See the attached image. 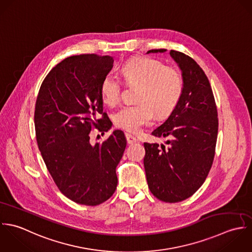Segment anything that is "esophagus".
<instances>
[{
    "mask_svg": "<svg viewBox=\"0 0 252 252\" xmlns=\"http://www.w3.org/2000/svg\"><path fill=\"white\" fill-rule=\"evenodd\" d=\"M126 141L128 144H133V143H136L137 142V138L135 136H133L132 134L130 133H126Z\"/></svg>",
    "mask_w": 252,
    "mask_h": 252,
    "instance_id": "34e87169",
    "label": "esophagus"
}]
</instances>
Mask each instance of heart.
Wrapping results in <instances>:
<instances>
[{"label":"heart","mask_w":252,"mask_h":252,"mask_svg":"<svg viewBox=\"0 0 252 252\" xmlns=\"http://www.w3.org/2000/svg\"><path fill=\"white\" fill-rule=\"evenodd\" d=\"M122 73L127 85H139L136 95L138 103L122 107L114 116L117 126L137 132L154 122L156 117L168 116L182 97L184 83L181 73L161 61L138 57L126 62ZM102 100L115 106L121 100L122 82L113 75H106L100 86Z\"/></svg>","instance_id":"b5f03b06"}]
</instances>
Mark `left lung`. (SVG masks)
Segmentation results:
<instances>
[{
	"instance_id": "8db88e82",
	"label": "left lung",
	"mask_w": 252,
	"mask_h": 252,
	"mask_svg": "<svg viewBox=\"0 0 252 252\" xmlns=\"http://www.w3.org/2000/svg\"><path fill=\"white\" fill-rule=\"evenodd\" d=\"M169 54L182 72L183 94L167 120L152 132L154 136L169 137L168 148L144 143V167L152 194L159 201L178 202L199 190L211 168L218 118L209 81L200 65L183 52L170 51Z\"/></svg>"
}]
</instances>
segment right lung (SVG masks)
<instances>
[{"label": "right lung", "mask_w": 252, "mask_h": 252, "mask_svg": "<svg viewBox=\"0 0 252 252\" xmlns=\"http://www.w3.org/2000/svg\"><path fill=\"white\" fill-rule=\"evenodd\" d=\"M113 62L109 55L65 58L47 75L36 101L39 150L60 192L80 204H100L118 185L116 167L126 146L124 132L116 129L94 145L90 141L93 128L103 135L112 127L103 112L100 86Z\"/></svg>", "instance_id": "add662e5"}]
</instances>
